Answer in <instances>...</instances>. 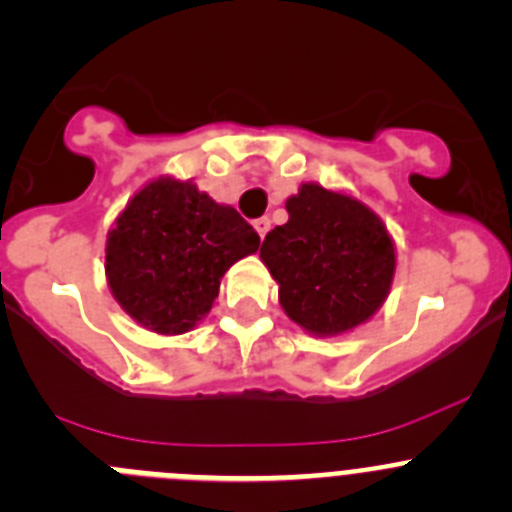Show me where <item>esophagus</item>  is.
Wrapping results in <instances>:
<instances>
[{
  "mask_svg": "<svg viewBox=\"0 0 512 512\" xmlns=\"http://www.w3.org/2000/svg\"><path fill=\"white\" fill-rule=\"evenodd\" d=\"M252 227L257 229V234H260V237H265V234L270 232V219H267V217L255 219V222H252Z\"/></svg>",
  "mask_w": 512,
  "mask_h": 512,
  "instance_id": "34e87169",
  "label": "esophagus"
}]
</instances>
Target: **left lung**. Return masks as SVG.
Returning <instances> with one entry per match:
<instances>
[{"label":"left lung","instance_id":"obj_1","mask_svg":"<svg viewBox=\"0 0 512 512\" xmlns=\"http://www.w3.org/2000/svg\"><path fill=\"white\" fill-rule=\"evenodd\" d=\"M260 257L278 283L285 315L310 336H341L389 298L396 247L374 209L346 191L308 181L285 202Z\"/></svg>","mask_w":512,"mask_h":512}]
</instances>
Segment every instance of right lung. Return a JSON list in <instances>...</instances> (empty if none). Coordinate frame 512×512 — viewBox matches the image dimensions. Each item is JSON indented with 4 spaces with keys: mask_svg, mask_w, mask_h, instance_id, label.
<instances>
[{
    "mask_svg": "<svg viewBox=\"0 0 512 512\" xmlns=\"http://www.w3.org/2000/svg\"><path fill=\"white\" fill-rule=\"evenodd\" d=\"M260 247L255 229L191 179L159 176L105 237V280L138 326L181 336L212 310L224 272Z\"/></svg>",
    "mask_w": 512,
    "mask_h": 512,
    "instance_id": "right-lung-1",
    "label": "right lung"
}]
</instances>
